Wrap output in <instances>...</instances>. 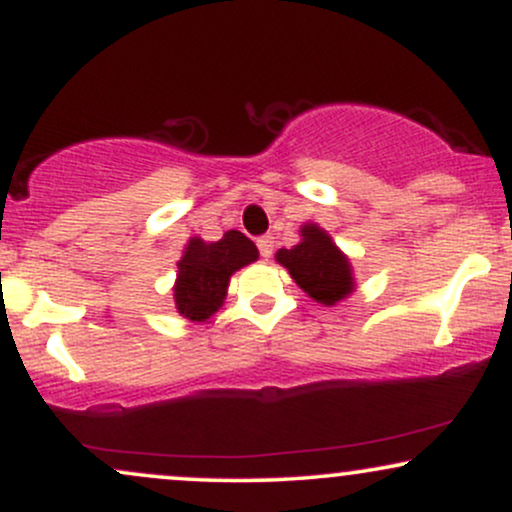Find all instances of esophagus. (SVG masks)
Returning <instances> with one entry per match:
<instances>
[{
  "label": "esophagus",
  "instance_id": "obj_1",
  "mask_svg": "<svg viewBox=\"0 0 512 512\" xmlns=\"http://www.w3.org/2000/svg\"><path fill=\"white\" fill-rule=\"evenodd\" d=\"M257 248H260V255H262V257H272V250H274V238H272V236H262V238H257Z\"/></svg>",
  "mask_w": 512,
  "mask_h": 512
}]
</instances>
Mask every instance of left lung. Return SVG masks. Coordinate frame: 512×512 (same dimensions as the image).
<instances>
[{
  "instance_id": "left-lung-1",
  "label": "left lung",
  "mask_w": 512,
  "mask_h": 512,
  "mask_svg": "<svg viewBox=\"0 0 512 512\" xmlns=\"http://www.w3.org/2000/svg\"><path fill=\"white\" fill-rule=\"evenodd\" d=\"M301 236V243L291 250L281 248L276 252V260L289 269L296 284L317 303L334 305L342 301L354 289L349 260L337 250L330 236L313 223L303 228Z\"/></svg>"
}]
</instances>
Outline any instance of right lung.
Returning a JSON list of instances; mask_svg holds the SVG:
<instances>
[{
    "instance_id": "right-lung-1",
    "label": "right lung",
    "mask_w": 512,
    "mask_h": 512,
    "mask_svg": "<svg viewBox=\"0 0 512 512\" xmlns=\"http://www.w3.org/2000/svg\"><path fill=\"white\" fill-rule=\"evenodd\" d=\"M257 260V248L240 231L223 233L216 243L192 238L178 262L175 305L190 320H207L223 303L231 274Z\"/></svg>"
}]
</instances>
